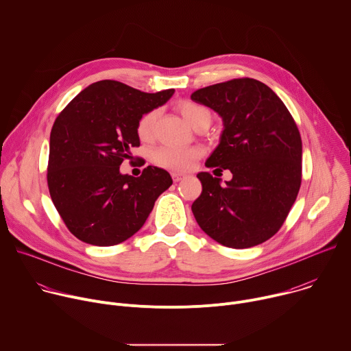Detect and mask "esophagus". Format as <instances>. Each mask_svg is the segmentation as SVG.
<instances>
[{"label":"esophagus","instance_id":"obj_1","mask_svg":"<svg viewBox=\"0 0 351 351\" xmlns=\"http://www.w3.org/2000/svg\"><path fill=\"white\" fill-rule=\"evenodd\" d=\"M183 178H184V175H183V173H178V172H173V173H172V179H173V182H180Z\"/></svg>","mask_w":351,"mask_h":351}]
</instances>
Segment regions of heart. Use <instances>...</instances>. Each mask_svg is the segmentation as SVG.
I'll list each match as a JSON object with an SVG mask.
<instances>
[{"mask_svg": "<svg viewBox=\"0 0 351 351\" xmlns=\"http://www.w3.org/2000/svg\"><path fill=\"white\" fill-rule=\"evenodd\" d=\"M179 111L183 118L193 126L197 128L206 122H211V112L204 106L191 101H183L179 104ZM157 118L156 111L144 114L137 122V136L141 140H148L153 134V126ZM202 156L198 148H178V147H161L154 153L156 164L175 171H186L193 162Z\"/></svg>", "mask_w": 351, "mask_h": 351, "instance_id": "heart-1", "label": "heart"}]
</instances>
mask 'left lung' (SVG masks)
I'll return each mask as SVG.
<instances>
[{
    "label": "left lung",
    "mask_w": 351,
    "mask_h": 351,
    "mask_svg": "<svg viewBox=\"0 0 351 351\" xmlns=\"http://www.w3.org/2000/svg\"><path fill=\"white\" fill-rule=\"evenodd\" d=\"M191 99L223 122L219 144L206 167L229 169L225 184L208 172L191 206L197 223L232 248L267 241L283 225L302 184L303 145L282 99L264 83L243 77L198 88Z\"/></svg>",
    "instance_id": "left-lung-1"
}]
</instances>
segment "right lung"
<instances>
[{"mask_svg": "<svg viewBox=\"0 0 351 351\" xmlns=\"http://www.w3.org/2000/svg\"><path fill=\"white\" fill-rule=\"evenodd\" d=\"M168 88L144 93L117 80H99L57 117L49 134L47 182L66 228L93 245H114L141 229L156 199L172 184L161 168L122 175L130 148L140 145L138 119L173 95Z\"/></svg>", "mask_w": 351, "mask_h": 351, "instance_id": "add662e5", "label": "right lung"}]
</instances>
